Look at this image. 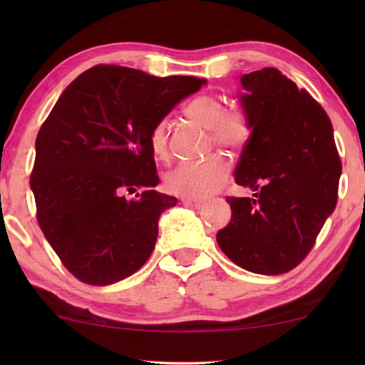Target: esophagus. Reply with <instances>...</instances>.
<instances>
[{
    "mask_svg": "<svg viewBox=\"0 0 365 365\" xmlns=\"http://www.w3.org/2000/svg\"><path fill=\"white\" fill-rule=\"evenodd\" d=\"M182 204L192 209H201L204 206V201H194V199H182Z\"/></svg>",
    "mask_w": 365,
    "mask_h": 365,
    "instance_id": "1",
    "label": "esophagus"
}]
</instances>
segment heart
Instances as JSON below:
<instances>
[{"label": "heart", "instance_id": "b5f03b06", "mask_svg": "<svg viewBox=\"0 0 365 365\" xmlns=\"http://www.w3.org/2000/svg\"><path fill=\"white\" fill-rule=\"evenodd\" d=\"M186 116L207 128L212 143L219 148L237 151L249 141L252 124L249 114L241 108L224 111L222 99L216 94H199L187 103ZM149 148L158 159H166L169 153V123L161 119L149 133ZM231 166L221 156H212L202 163L179 164L164 178L168 192L182 199L201 201L216 194L227 182Z\"/></svg>", "mask_w": 365, "mask_h": 365}]
</instances>
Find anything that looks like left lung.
Here are the masks:
<instances>
[{
  "mask_svg": "<svg viewBox=\"0 0 365 365\" xmlns=\"http://www.w3.org/2000/svg\"><path fill=\"white\" fill-rule=\"evenodd\" d=\"M241 84L252 133L234 178L254 197H226L232 217L216 239L239 267L277 276L304 261L336 209L342 163L331 119L306 89L276 68Z\"/></svg>",
  "mask_w": 365,
  "mask_h": 365,
  "instance_id": "1",
  "label": "left lung"
}]
</instances>
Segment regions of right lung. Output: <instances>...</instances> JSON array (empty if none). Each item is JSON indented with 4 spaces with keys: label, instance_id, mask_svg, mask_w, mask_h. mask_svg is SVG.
<instances>
[{
    "label": "right lung",
    "instance_id": "1",
    "mask_svg": "<svg viewBox=\"0 0 365 365\" xmlns=\"http://www.w3.org/2000/svg\"><path fill=\"white\" fill-rule=\"evenodd\" d=\"M202 84L98 64L64 89L43 123L29 178L38 224L81 282L123 281L151 256L158 219L178 199L154 191L159 176L149 133Z\"/></svg>",
    "mask_w": 365,
    "mask_h": 365
}]
</instances>
